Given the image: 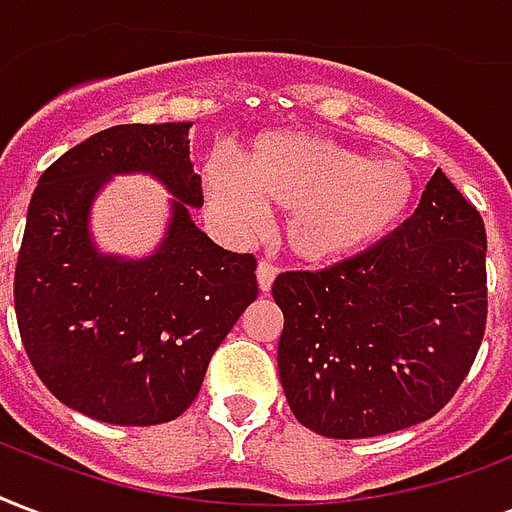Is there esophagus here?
Here are the masks:
<instances>
[{
	"instance_id": "esophagus-1",
	"label": "esophagus",
	"mask_w": 512,
	"mask_h": 512,
	"mask_svg": "<svg viewBox=\"0 0 512 512\" xmlns=\"http://www.w3.org/2000/svg\"><path fill=\"white\" fill-rule=\"evenodd\" d=\"M273 279H276V265H271L268 260H260V265H257V284H260V290H271Z\"/></svg>"
}]
</instances>
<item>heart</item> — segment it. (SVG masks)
<instances>
[{"instance_id": "heart-1", "label": "heart", "mask_w": 512, "mask_h": 512, "mask_svg": "<svg viewBox=\"0 0 512 512\" xmlns=\"http://www.w3.org/2000/svg\"><path fill=\"white\" fill-rule=\"evenodd\" d=\"M214 206L239 228H257L265 209L287 212L284 239L308 260H333L368 247L403 220L413 177L397 158L360 152L314 134L260 136L239 163L204 166Z\"/></svg>"}]
</instances>
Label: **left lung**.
Segmentation results:
<instances>
[{
    "label": "left lung",
    "mask_w": 512,
    "mask_h": 512,
    "mask_svg": "<svg viewBox=\"0 0 512 512\" xmlns=\"http://www.w3.org/2000/svg\"><path fill=\"white\" fill-rule=\"evenodd\" d=\"M279 378L295 419L338 440L432 419L486 330V228L435 171L416 212L376 247L322 271H284Z\"/></svg>",
    "instance_id": "obj_1"
}]
</instances>
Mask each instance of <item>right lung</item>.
Listing matches in <instances>:
<instances>
[{
    "mask_svg": "<svg viewBox=\"0 0 512 512\" xmlns=\"http://www.w3.org/2000/svg\"><path fill=\"white\" fill-rule=\"evenodd\" d=\"M190 123L112 126L39 177L15 265V317L42 384L91 419L150 427L185 413L209 360L257 298L255 255L195 228L204 204ZM142 170L175 195L167 239L150 258L101 256L87 220L112 173Z\"/></svg>",
    "mask_w": 512,
    "mask_h": 512,
    "instance_id": "obj_1",
    "label": "right lung"
}]
</instances>
